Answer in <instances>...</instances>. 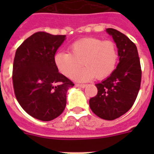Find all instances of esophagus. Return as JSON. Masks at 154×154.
I'll list each match as a JSON object with an SVG mask.
<instances>
[{
	"label": "esophagus",
	"instance_id": "obj_1",
	"mask_svg": "<svg viewBox=\"0 0 154 154\" xmlns=\"http://www.w3.org/2000/svg\"><path fill=\"white\" fill-rule=\"evenodd\" d=\"M76 86L77 87H81V88H84V87H86L87 85H85V84H76Z\"/></svg>",
	"mask_w": 154,
	"mask_h": 154
}]
</instances>
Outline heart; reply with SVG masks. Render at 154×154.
Masks as SVG:
<instances>
[{"mask_svg":"<svg viewBox=\"0 0 154 154\" xmlns=\"http://www.w3.org/2000/svg\"><path fill=\"white\" fill-rule=\"evenodd\" d=\"M69 50L70 53L59 52L54 57L57 69L66 77H72L82 62L86 67L73 75L77 81H89L95 77L103 80L116 70L119 54L116 44L112 41L82 38L71 44Z\"/></svg>","mask_w":154,"mask_h":154,"instance_id":"heart-1","label":"heart"}]
</instances>
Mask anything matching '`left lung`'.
<instances>
[{"instance_id": "left-lung-1", "label": "left lung", "mask_w": 154, "mask_h": 154, "mask_svg": "<svg viewBox=\"0 0 154 154\" xmlns=\"http://www.w3.org/2000/svg\"><path fill=\"white\" fill-rule=\"evenodd\" d=\"M118 48L119 63L113 73L96 84L97 94L89 100L91 110L101 119L113 120L133 106L140 89L142 70L137 47L126 35L109 28Z\"/></svg>"}]
</instances>
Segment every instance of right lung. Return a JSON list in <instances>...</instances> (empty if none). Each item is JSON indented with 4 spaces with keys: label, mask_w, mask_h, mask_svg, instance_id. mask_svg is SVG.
I'll return each mask as SVG.
<instances>
[{
    "label": "right lung",
    "mask_w": 154,
    "mask_h": 154,
    "mask_svg": "<svg viewBox=\"0 0 154 154\" xmlns=\"http://www.w3.org/2000/svg\"><path fill=\"white\" fill-rule=\"evenodd\" d=\"M64 39L65 35L36 32L15 52L12 72L15 97L26 113L42 121L53 120L63 112L67 91L74 86L54 62Z\"/></svg>",
    "instance_id": "1"
}]
</instances>
